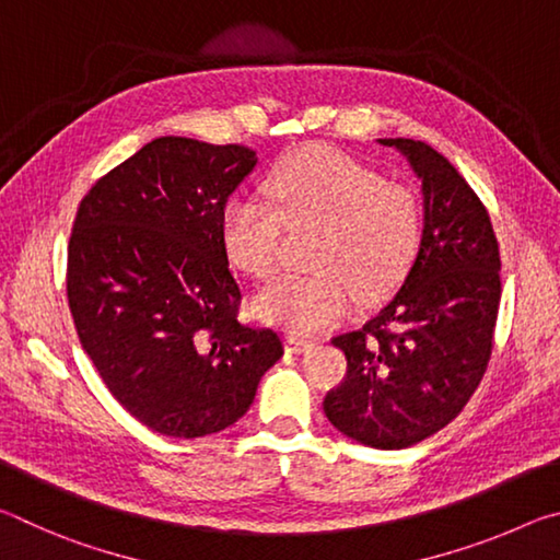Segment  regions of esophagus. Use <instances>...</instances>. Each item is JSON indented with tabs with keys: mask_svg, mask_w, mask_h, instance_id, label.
I'll return each instance as SVG.
<instances>
[{
	"mask_svg": "<svg viewBox=\"0 0 560 560\" xmlns=\"http://www.w3.org/2000/svg\"><path fill=\"white\" fill-rule=\"evenodd\" d=\"M308 348H314V340L303 338L299 334H289L287 336V350H289V353H306Z\"/></svg>",
	"mask_w": 560,
	"mask_h": 560,
	"instance_id": "34e87169",
	"label": "esophagus"
}]
</instances>
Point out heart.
<instances>
[{
	"label": "heart",
	"mask_w": 560,
	"mask_h": 560,
	"mask_svg": "<svg viewBox=\"0 0 560 560\" xmlns=\"http://www.w3.org/2000/svg\"><path fill=\"white\" fill-rule=\"evenodd\" d=\"M257 195H234L220 214L226 259L254 279L277 269L281 224H320L316 271L283 273L254 301L269 324L318 334L343 320L360 301L393 293L422 242V205L410 187L385 183L373 167L334 148H303L283 158Z\"/></svg>",
	"instance_id": "1"
}]
</instances>
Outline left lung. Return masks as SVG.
Wrapping results in <instances>:
<instances>
[{"mask_svg":"<svg viewBox=\"0 0 560 560\" xmlns=\"http://www.w3.org/2000/svg\"><path fill=\"white\" fill-rule=\"evenodd\" d=\"M422 183V242L402 287L360 330L336 336L348 373L324 400L330 424L375 450H405L462 412L487 371L501 279L487 207L422 140L381 138Z\"/></svg>","mask_w":560,"mask_h":560,"instance_id":"8db88e82","label":"left lung"}]
</instances>
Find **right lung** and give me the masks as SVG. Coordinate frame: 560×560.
Segmentation results:
<instances>
[{"mask_svg": "<svg viewBox=\"0 0 560 560\" xmlns=\"http://www.w3.org/2000/svg\"><path fill=\"white\" fill-rule=\"evenodd\" d=\"M254 167L244 145L155 138L75 212V334L110 395L167 438L230 428L283 355L277 330L236 320L242 289L220 240L222 207Z\"/></svg>", "mask_w": 560, "mask_h": 560, "instance_id": "obj_1", "label": "right lung"}]
</instances>
